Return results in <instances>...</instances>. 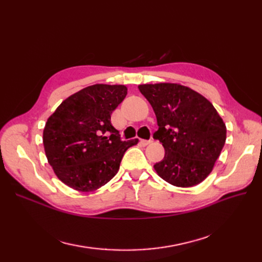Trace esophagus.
<instances>
[{
  "mask_svg": "<svg viewBox=\"0 0 262 262\" xmlns=\"http://www.w3.org/2000/svg\"><path fill=\"white\" fill-rule=\"evenodd\" d=\"M140 143L145 146V145H148L149 143H152V140H140Z\"/></svg>",
  "mask_w": 262,
  "mask_h": 262,
  "instance_id": "34e87169",
  "label": "esophagus"
}]
</instances>
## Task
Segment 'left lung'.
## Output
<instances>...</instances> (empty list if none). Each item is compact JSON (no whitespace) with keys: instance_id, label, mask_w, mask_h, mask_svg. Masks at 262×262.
I'll return each instance as SVG.
<instances>
[{"instance_id":"8db88e82","label":"left lung","mask_w":262,"mask_h":262,"mask_svg":"<svg viewBox=\"0 0 262 262\" xmlns=\"http://www.w3.org/2000/svg\"><path fill=\"white\" fill-rule=\"evenodd\" d=\"M152 106L158 130L154 138L165 156L154 165L158 176L176 187H192L207 178L226 140V126L211 102L187 86L139 85Z\"/></svg>"}]
</instances>
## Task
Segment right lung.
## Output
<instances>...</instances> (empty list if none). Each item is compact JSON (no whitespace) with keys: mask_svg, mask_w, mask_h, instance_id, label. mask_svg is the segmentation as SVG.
Here are the masks:
<instances>
[{"mask_svg":"<svg viewBox=\"0 0 262 262\" xmlns=\"http://www.w3.org/2000/svg\"><path fill=\"white\" fill-rule=\"evenodd\" d=\"M124 85L96 84L71 95L43 129L46 156L58 178L82 192L115 177L125 150L139 140L121 141L112 114L124 99Z\"/></svg>","mask_w":262,"mask_h":262,"instance_id":"1","label":"right lung"}]
</instances>
